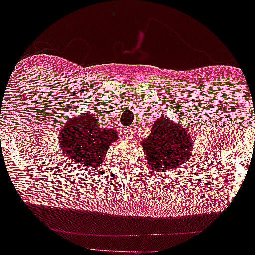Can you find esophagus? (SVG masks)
Segmentation results:
<instances>
[{
  "instance_id": "obj_1",
  "label": "esophagus",
  "mask_w": 255,
  "mask_h": 255,
  "mask_svg": "<svg viewBox=\"0 0 255 255\" xmlns=\"http://www.w3.org/2000/svg\"><path fill=\"white\" fill-rule=\"evenodd\" d=\"M123 136L125 137V139H131V137L133 136V130L131 128H125L123 130Z\"/></svg>"
}]
</instances>
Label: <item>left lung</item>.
<instances>
[{
  "label": "left lung",
  "mask_w": 255,
  "mask_h": 255,
  "mask_svg": "<svg viewBox=\"0 0 255 255\" xmlns=\"http://www.w3.org/2000/svg\"><path fill=\"white\" fill-rule=\"evenodd\" d=\"M141 144L150 167L161 173L178 168L190 159L193 137L181 124L162 116L153 123L151 134Z\"/></svg>",
  "instance_id": "left-lung-1"
}]
</instances>
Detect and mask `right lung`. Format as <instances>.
<instances>
[{"mask_svg": "<svg viewBox=\"0 0 255 255\" xmlns=\"http://www.w3.org/2000/svg\"><path fill=\"white\" fill-rule=\"evenodd\" d=\"M118 137L114 128H99L97 119L90 113L71 116L58 134L65 156L76 161L79 168L99 166Z\"/></svg>", "mask_w": 255, "mask_h": 255, "instance_id": "add662e5", "label": "right lung"}]
</instances>
